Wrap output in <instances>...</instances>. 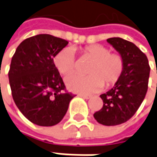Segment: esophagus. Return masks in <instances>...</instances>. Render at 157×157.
I'll list each match as a JSON object with an SVG mask.
<instances>
[{"mask_svg": "<svg viewBox=\"0 0 157 157\" xmlns=\"http://www.w3.org/2000/svg\"><path fill=\"white\" fill-rule=\"evenodd\" d=\"M80 96L81 97H82L83 99H90L91 97H92V95H80Z\"/></svg>", "mask_w": 157, "mask_h": 157, "instance_id": "1", "label": "esophagus"}]
</instances>
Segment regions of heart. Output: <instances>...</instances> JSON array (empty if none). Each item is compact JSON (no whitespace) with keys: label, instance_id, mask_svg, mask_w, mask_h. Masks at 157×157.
Returning a JSON list of instances; mask_svg holds the SVG:
<instances>
[{"label":"heart","instance_id":"b5f03b06","mask_svg":"<svg viewBox=\"0 0 157 157\" xmlns=\"http://www.w3.org/2000/svg\"><path fill=\"white\" fill-rule=\"evenodd\" d=\"M74 50L70 48H65L57 52L54 56V65L63 75L74 73L76 68ZM109 52L108 48L100 44L83 48L81 50L82 56L92 62L89 68V75H73L68 76L65 82L68 89L74 92L89 94L103 89L104 83L111 86L117 82L123 72L124 62L119 54Z\"/></svg>","mask_w":157,"mask_h":157}]
</instances>
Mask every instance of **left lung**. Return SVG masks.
<instances>
[{
  "label": "left lung",
  "mask_w": 157,
  "mask_h": 157,
  "mask_svg": "<svg viewBox=\"0 0 157 157\" xmlns=\"http://www.w3.org/2000/svg\"><path fill=\"white\" fill-rule=\"evenodd\" d=\"M107 41L122 57L124 69L114 87L100 95L103 106L94 117L102 125L116 126L129 120L142 104L148 90L150 68L146 55L134 43L120 37Z\"/></svg>",
  "instance_id": "left-lung-1"
}]
</instances>
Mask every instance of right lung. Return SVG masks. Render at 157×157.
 Instances as JSON below:
<instances>
[{
    "label": "right lung",
    "mask_w": 157,
    "mask_h": 157,
    "mask_svg": "<svg viewBox=\"0 0 157 157\" xmlns=\"http://www.w3.org/2000/svg\"><path fill=\"white\" fill-rule=\"evenodd\" d=\"M68 41L47 34L26 39L17 47L8 72L15 104L23 116L39 126L61 122L75 95L65 85L53 59Z\"/></svg>",
    "instance_id": "add662e5"
}]
</instances>
